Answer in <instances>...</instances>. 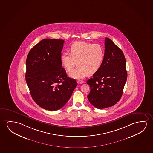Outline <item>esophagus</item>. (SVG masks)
Segmentation results:
<instances>
[{"mask_svg":"<svg viewBox=\"0 0 153 153\" xmlns=\"http://www.w3.org/2000/svg\"><path fill=\"white\" fill-rule=\"evenodd\" d=\"M84 82V81H82V80H77V83L78 84H83Z\"/></svg>","mask_w":153,"mask_h":153,"instance_id":"1","label":"esophagus"}]
</instances>
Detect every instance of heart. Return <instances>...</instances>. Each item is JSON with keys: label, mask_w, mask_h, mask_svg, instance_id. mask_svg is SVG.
Listing matches in <instances>:
<instances>
[{"label": "heart", "mask_w": 153, "mask_h": 153, "mask_svg": "<svg viewBox=\"0 0 153 153\" xmlns=\"http://www.w3.org/2000/svg\"><path fill=\"white\" fill-rule=\"evenodd\" d=\"M104 47L98 44L86 42H76L71 45L70 53H63L60 57L62 66L71 71L77 62V67L71 71L69 76L76 79H82L88 74L97 71L104 61Z\"/></svg>", "instance_id": "b5f03b06"}]
</instances>
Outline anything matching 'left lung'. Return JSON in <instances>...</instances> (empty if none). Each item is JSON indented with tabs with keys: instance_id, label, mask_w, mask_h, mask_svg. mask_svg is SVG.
I'll use <instances>...</instances> for the list:
<instances>
[{
	"instance_id": "left-lung-1",
	"label": "left lung",
	"mask_w": 153,
	"mask_h": 153,
	"mask_svg": "<svg viewBox=\"0 0 153 153\" xmlns=\"http://www.w3.org/2000/svg\"><path fill=\"white\" fill-rule=\"evenodd\" d=\"M105 42L103 64L87 81L91 88L88 100L98 109L113 106L120 100L127 78L126 60L122 50L108 38Z\"/></svg>"
}]
</instances>
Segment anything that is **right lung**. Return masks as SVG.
Masks as SVG:
<instances>
[{"label":"right lung","mask_w":153,"mask_h":153,"mask_svg":"<svg viewBox=\"0 0 153 153\" xmlns=\"http://www.w3.org/2000/svg\"><path fill=\"white\" fill-rule=\"evenodd\" d=\"M64 40L46 38L33 46L26 59V82L36 103L48 111H57L68 101L76 86L67 76L60 60Z\"/></svg>","instance_id":"obj_1"}]
</instances>
